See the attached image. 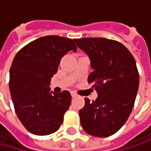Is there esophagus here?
Wrapping results in <instances>:
<instances>
[{
  "label": "esophagus",
  "instance_id": "34e87169",
  "mask_svg": "<svg viewBox=\"0 0 151 151\" xmlns=\"http://www.w3.org/2000/svg\"><path fill=\"white\" fill-rule=\"evenodd\" d=\"M72 96H73V98H76V97H78V95L76 93H74V92H73V93H72Z\"/></svg>",
  "mask_w": 151,
  "mask_h": 151
}]
</instances>
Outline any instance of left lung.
Segmentation results:
<instances>
[{
	"instance_id": "8db88e82",
	"label": "left lung",
	"mask_w": 151,
	"mask_h": 151,
	"mask_svg": "<svg viewBox=\"0 0 151 151\" xmlns=\"http://www.w3.org/2000/svg\"><path fill=\"white\" fill-rule=\"evenodd\" d=\"M74 42L90 58L93 72L87 81L98 93L95 101L85 98V106L78 112L81 126L93 136H112L127 122L135 104L139 86L136 60L114 40L87 37Z\"/></svg>"
}]
</instances>
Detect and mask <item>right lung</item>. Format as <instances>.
Returning a JSON list of instances; mask_svg holds the SVG:
<instances>
[{
  "label": "right lung",
  "instance_id": "right-lung-1",
  "mask_svg": "<svg viewBox=\"0 0 151 151\" xmlns=\"http://www.w3.org/2000/svg\"><path fill=\"white\" fill-rule=\"evenodd\" d=\"M70 50H77L73 40L46 36L22 48L14 58L9 71L11 98L22 124L34 135L56 132L71 105L68 91L57 93L49 87L61 58Z\"/></svg>",
  "mask_w": 151,
  "mask_h": 151
}]
</instances>
